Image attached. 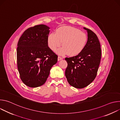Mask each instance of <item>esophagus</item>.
I'll return each instance as SVG.
<instances>
[{
    "label": "esophagus",
    "instance_id": "obj_1",
    "mask_svg": "<svg viewBox=\"0 0 120 120\" xmlns=\"http://www.w3.org/2000/svg\"><path fill=\"white\" fill-rule=\"evenodd\" d=\"M62 59H63V58H62V57H61V56H58V61H59V60Z\"/></svg>",
    "mask_w": 120,
    "mask_h": 120
}]
</instances>
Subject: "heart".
I'll use <instances>...</instances> for the list:
<instances>
[{
  "mask_svg": "<svg viewBox=\"0 0 120 120\" xmlns=\"http://www.w3.org/2000/svg\"><path fill=\"white\" fill-rule=\"evenodd\" d=\"M87 41L86 34L71 26L58 28L55 33H51L47 38L48 45L52 51H55L62 42L63 47L57 50V53L61 55L68 54L70 56L80 54L84 49Z\"/></svg>",
  "mask_w": 120,
  "mask_h": 120,
  "instance_id": "heart-1",
  "label": "heart"
}]
</instances>
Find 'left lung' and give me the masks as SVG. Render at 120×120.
Listing matches in <instances>:
<instances>
[{"label": "left lung", "instance_id": "left-lung-1", "mask_svg": "<svg viewBox=\"0 0 120 120\" xmlns=\"http://www.w3.org/2000/svg\"><path fill=\"white\" fill-rule=\"evenodd\" d=\"M88 33V40L82 52L75 56L65 57L67 67L65 75L71 86L84 88L96 76L101 58V45L96 34L91 30L83 28Z\"/></svg>", "mask_w": 120, "mask_h": 120}]
</instances>
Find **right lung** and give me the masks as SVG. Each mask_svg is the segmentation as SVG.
I'll use <instances>...</instances> for the list:
<instances>
[{
    "instance_id": "right-lung-1",
    "label": "right lung",
    "mask_w": 120,
    "mask_h": 120,
    "mask_svg": "<svg viewBox=\"0 0 120 120\" xmlns=\"http://www.w3.org/2000/svg\"><path fill=\"white\" fill-rule=\"evenodd\" d=\"M49 27L44 25L30 27L20 37L16 51L17 65L21 80L34 88L46 82L58 56L48 45Z\"/></svg>"
}]
</instances>
